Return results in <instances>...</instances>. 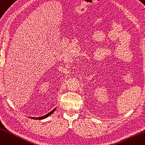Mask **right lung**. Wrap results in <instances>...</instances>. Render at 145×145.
<instances>
[{
  "instance_id": "1",
  "label": "right lung",
  "mask_w": 145,
  "mask_h": 145,
  "mask_svg": "<svg viewBox=\"0 0 145 145\" xmlns=\"http://www.w3.org/2000/svg\"><path fill=\"white\" fill-rule=\"evenodd\" d=\"M53 111H51L50 113H49V114H48L47 115H46L45 116H44V117H39V118H36V119H42V118H45V117H48L49 116V115H50L51 114H52V113L53 112Z\"/></svg>"
}]
</instances>
